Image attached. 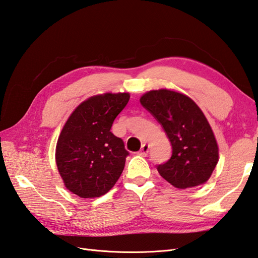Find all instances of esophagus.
Wrapping results in <instances>:
<instances>
[{"mask_svg": "<svg viewBox=\"0 0 258 258\" xmlns=\"http://www.w3.org/2000/svg\"><path fill=\"white\" fill-rule=\"evenodd\" d=\"M148 151H150V144L144 143V144L142 145V147H141V150H140L139 154L141 155V156H146V155L148 154Z\"/></svg>", "mask_w": 258, "mask_h": 258, "instance_id": "obj_1", "label": "esophagus"}]
</instances>
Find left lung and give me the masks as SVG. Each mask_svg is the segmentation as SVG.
Instances as JSON below:
<instances>
[{
    "instance_id": "obj_1",
    "label": "left lung",
    "mask_w": 258,
    "mask_h": 258,
    "mask_svg": "<svg viewBox=\"0 0 258 258\" xmlns=\"http://www.w3.org/2000/svg\"><path fill=\"white\" fill-rule=\"evenodd\" d=\"M140 102L161 124L172 145L170 159L157 166L176 188L206 183L218 161V146L199 106L187 96L168 89L152 90Z\"/></svg>"
}]
</instances>
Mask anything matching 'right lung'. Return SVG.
I'll return each mask as SVG.
<instances>
[{
	"label": "right lung",
	"mask_w": 258,
	"mask_h": 258,
	"mask_svg": "<svg viewBox=\"0 0 258 258\" xmlns=\"http://www.w3.org/2000/svg\"><path fill=\"white\" fill-rule=\"evenodd\" d=\"M130 95L104 93L84 101L59 136L56 162L67 188L81 198L105 195L119 178L129 152L112 124Z\"/></svg>",
	"instance_id": "add662e5"
}]
</instances>
